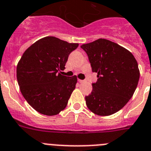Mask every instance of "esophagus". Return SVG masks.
<instances>
[{
  "label": "esophagus",
  "instance_id": "esophagus-1",
  "mask_svg": "<svg viewBox=\"0 0 151 151\" xmlns=\"http://www.w3.org/2000/svg\"><path fill=\"white\" fill-rule=\"evenodd\" d=\"M78 81H79L80 83H83V82H84V81H83V80H80V79H78Z\"/></svg>",
  "mask_w": 151,
  "mask_h": 151
}]
</instances>
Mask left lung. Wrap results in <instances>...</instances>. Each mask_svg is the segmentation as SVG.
I'll list each match as a JSON object with an SVG mask.
<instances>
[{
    "label": "left lung",
    "mask_w": 151,
    "mask_h": 151,
    "mask_svg": "<svg viewBox=\"0 0 151 151\" xmlns=\"http://www.w3.org/2000/svg\"><path fill=\"white\" fill-rule=\"evenodd\" d=\"M92 68L97 73L93 90L85 96L86 106L94 114L106 116L117 112L132 97L138 83V65L129 51L105 39L83 44Z\"/></svg>",
    "instance_id": "1"
}]
</instances>
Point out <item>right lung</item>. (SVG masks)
<instances>
[{
    "mask_svg": "<svg viewBox=\"0 0 151 151\" xmlns=\"http://www.w3.org/2000/svg\"><path fill=\"white\" fill-rule=\"evenodd\" d=\"M78 45L47 36L29 47L21 57L17 68L18 84L27 103L39 113L55 115L67 106L77 79L60 72Z\"/></svg>",
    "mask_w": 151,
    "mask_h": 151,
    "instance_id": "right-lung-1",
    "label": "right lung"
}]
</instances>
